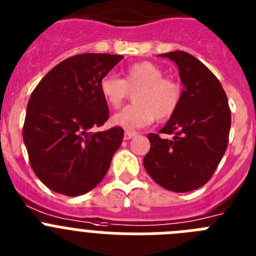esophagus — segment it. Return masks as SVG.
Listing matches in <instances>:
<instances>
[{
  "instance_id": "esophagus-1",
  "label": "esophagus",
  "mask_w": 256,
  "mask_h": 256,
  "mask_svg": "<svg viewBox=\"0 0 256 256\" xmlns=\"http://www.w3.org/2000/svg\"><path fill=\"white\" fill-rule=\"evenodd\" d=\"M136 132H135V131H125V135H124V139H125V140H130V139H132V138H135L136 136Z\"/></svg>"
}]
</instances>
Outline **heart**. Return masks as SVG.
<instances>
[{"label":"heart","instance_id":"heart-1","mask_svg":"<svg viewBox=\"0 0 256 256\" xmlns=\"http://www.w3.org/2000/svg\"><path fill=\"white\" fill-rule=\"evenodd\" d=\"M165 73L150 62H140L125 70L124 80L106 74L99 82V91L110 108H118L134 92V104L125 106L112 117V124L126 130L150 125L154 117L165 121L174 114L182 100V88L176 81L164 77Z\"/></svg>","mask_w":256,"mask_h":256}]
</instances>
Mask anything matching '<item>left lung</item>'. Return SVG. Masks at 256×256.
Returning <instances> with one entry per match:
<instances>
[{
    "label": "left lung",
    "instance_id": "obj_1",
    "mask_svg": "<svg viewBox=\"0 0 256 256\" xmlns=\"http://www.w3.org/2000/svg\"><path fill=\"white\" fill-rule=\"evenodd\" d=\"M174 62L184 88L178 110L160 130L148 134L143 165L156 183L171 192L205 186L228 146L230 110L220 82L205 64L184 51L160 55Z\"/></svg>",
    "mask_w": 256,
    "mask_h": 256
}]
</instances>
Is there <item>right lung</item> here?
<instances>
[{
	"instance_id": "1",
	"label": "right lung",
	"mask_w": 256,
	"mask_h": 256,
	"mask_svg": "<svg viewBox=\"0 0 256 256\" xmlns=\"http://www.w3.org/2000/svg\"><path fill=\"white\" fill-rule=\"evenodd\" d=\"M122 55L80 54L54 66L36 86L23 128L30 166L48 188L85 194L100 183L124 139L118 126L90 132L110 117L99 82Z\"/></svg>"
}]
</instances>
